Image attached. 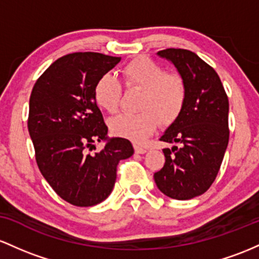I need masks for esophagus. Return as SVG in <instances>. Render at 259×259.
Instances as JSON below:
<instances>
[{
  "label": "esophagus",
  "instance_id": "1",
  "mask_svg": "<svg viewBox=\"0 0 259 259\" xmlns=\"http://www.w3.org/2000/svg\"><path fill=\"white\" fill-rule=\"evenodd\" d=\"M135 150H136V153H137V154L147 153V149H145V148H143V147H139V145H135Z\"/></svg>",
  "mask_w": 259,
  "mask_h": 259
}]
</instances>
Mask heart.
Wrapping results in <instances>:
<instances>
[{"mask_svg":"<svg viewBox=\"0 0 259 259\" xmlns=\"http://www.w3.org/2000/svg\"><path fill=\"white\" fill-rule=\"evenodd\" d=\"M123 79L128 88L143 91L139 101V114H120L109 122L112 135L144 143L155 132L160 121L168 124L184 110L187 89L179 74L166 73L159 63L138 57L124 66ZM121 84L115 75L106 73L94 85V100L100 109L115 112L120 105Z\"/></svg>","mask_w":259,"mask_h":259,"instance_id":"heart-1","label":"heart"}]
</instances>
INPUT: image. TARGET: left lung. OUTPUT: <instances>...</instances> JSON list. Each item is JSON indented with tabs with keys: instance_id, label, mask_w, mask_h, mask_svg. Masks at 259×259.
<instances>
[{
	"instance_id": "obj_1",
	"label": "left lung",
	"mask_w": 259,
	"mask_h": 259,
	"mask_svg": "<svg viewBox=\"0 0 259 259\" xmlns=\"http://www.w3.org/2000/svg\"><path fill=\"white\" fill-rule=\"evenodd\" d=\"M159 57L172 63L185 80L184 110L160 141L177 143L162 149L164 167L154 181L165 196L186 200L200 196L219 172L229 143V100L219 75L192 51L166 49Z\"/></svg>"
}]
</instances>
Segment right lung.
<instances>
[{
	"instance_id": "right-lung-1",
	"label": "right lung",
	"mask_w": 259,
	"mask_h": 259,
	"mask_svg": "<svg viewBox=\"0 0 259 259\" xmlns=\"http://www.w3.org/2000/svg\"><path fill=\"white\" fill-rule=\"evenodd\" d=\"M121 61L98 52H74L55 61L40 75L29 100L28 130L44 179L62 199L77 207L105 200L118 161L133 155L128 139L107 136L94 100V85ZM95 141H105L89 154Z\"/></svg>"
}]
</instances>
